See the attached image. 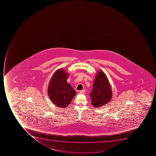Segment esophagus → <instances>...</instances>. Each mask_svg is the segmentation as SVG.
Listing matches in <instances>:
<instances>
[{
    "label": "esophagus",
    "instance_id": "esophagus-1",
    "mask_svg": "<svg viewBox=\"0 0 156 156\" xmlns=\"http://www.w3.org/2000/svg\"><path fill=\"white\" fill-rule=\"evenodd\" d=\"M85 92V89L82 90H80V93L81 94H83Z\"/></svg>",
    "mask_w": 156,
    "mask_h": 156
}]
</instances>
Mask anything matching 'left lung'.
I'll use <instances>...</instances> for the list:
<instances>
[{
	"instance_id": "1",
	"label": "left lung",
	"mask_w": 156,
	"mask_h": 156,
	"mask_svg": "<svg viewBox=\"0 0 156 156\" xmlns=\"http://www.w3.org/2000/svg\"><path fill=\"white\" fill-rule=\"evenodd\" d=\"M92 105L94 107H101L108 103L112 98V89L107 76L102 71L96 75L90 93Z\"/></svg>"
}]
</instances>
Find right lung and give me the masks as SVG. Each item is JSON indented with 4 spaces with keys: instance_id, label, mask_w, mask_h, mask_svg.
Here are the masks:
<instances>
[{
    "instance_id": "obj_1",
    "label": "right lung",
    "mask_w": 156,
    "mask_h": 156,
    "mask_svg": "<svg viewBox=\"0 0 156 156\" xmlns=\"http://www.w3.org/2000/svg\"><path fill=\"white\" fill-rule=\"evenodd\" d=\"M68 75L64 69L57 70L51 76L48 93L50 99L58 107L65 108L71 103L76 92L67 82Z\"/></svg>"
}]
</instances>
